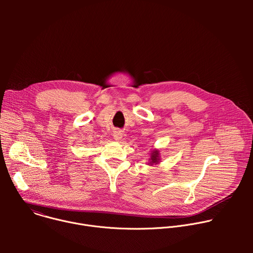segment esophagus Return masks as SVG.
<instances>
[{
  "mask_svg": "<svg viewBox=\"0 0 253 253\" xmlns=\"http://www.w3.org/2000/svg\"><path fill=\"white\" fill-rule=\"evenodd\" d=\"M113 137H114V139H115L116 141H120V140L122 139L123 135H122L121 131H115V132H114V135H113Z\"/></svg>",
  "mask_w": 253,
  "mask_h": 253,
  "instance_id": "obj_1",
  "label": "esophagus"
}]
</instances>
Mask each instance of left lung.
I'll list each match as a JSON object with an SVG mask.
<instances>
[{
	"instance_id": "left-lung-1",
	"label": "left lung",
	"mask_w": 253,
	"mask_h": 253,
	"mask_svg": "<svg viewBox=\"0 0 253 253\" xmlns=\"http://www.w3.org/2000/svg\"><path fill=\"white\" fill-rule=\"evenodd\" d=\"M161 162V157H160V150L158 149H153L150 153V158H149V163L148 165L153 166V165H158Z\"/></svg>"
}]
</instances>
